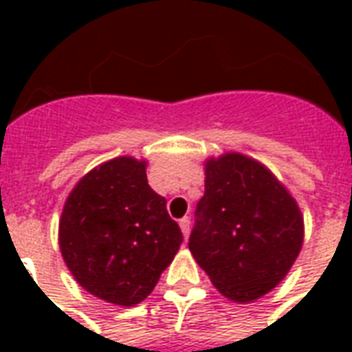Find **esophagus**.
<instances>
[{
  "mask_svg": "<svg viewBox=\"0 0 352 352\" xmlns=\"http://www.w3.org/2000/svg\"><path fill=\"white\" fill-rule=\"evenodd\" d=\"M179 226H181V232H183L184 239H188V236H190V219H188V217H183V219L179 221Z\"/></svg>",
  "mask_w": 352,
  "mask_h": 352,
  "instance_id": "obj_1",
  "label": "esophagus"
}]
</instances>
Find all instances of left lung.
I'll list each match as a JSON object with an SVG mask.
<instances>
[{
  "instance_id": "8db88e82",
  "label": "left lung",
  "mask_w": 352,
  "mask_h": 352,
  "mask_svg": "<svg viewBox=\"0 0 352 352\" xmlns=\"http://www.w3.org/2000/svg\"><path fill=\"white\" fill-rule=\"evenodd\" d=\"M188 249L222 296L258 300L287 277L302 251L303 217L287 186L241 153L206 160Z\"/></svg>"
}]
</instances>
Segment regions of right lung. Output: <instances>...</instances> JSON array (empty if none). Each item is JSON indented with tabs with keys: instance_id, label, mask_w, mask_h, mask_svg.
<instances>
[{
	"instance_id": "right-lung-1",
	"label": "right lung",
	"mask_w": 352,
	"mask_h": 352,
	"mask_svg": "<svg viewBox=\"0 0 352 352\" xmlns=\"http://www.w3.org/2000/svg\"><path fill=\"white\" fill-rule=\"evenodd\" d=\"M58 243L67 270L87 292L131 307L153 292L183 234L168 214L166 198L148 186L146 160L118 156L73 186Z\"/></svg>"
}]
</instances>
